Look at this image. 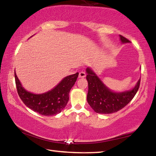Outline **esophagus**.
Instances as JSON below:
<instances>
[{"label": "esophagus", "instance_id": "esophagus-1", "mask_svg": "<svg viewBox=\"0 0 156 156\" xmlns=\"http://www.w3.org/2000/svg\"><path fill=\"white\" fill-rule=\"evenodd\" d=\"M86 76V73L84 72H80V73H79V76L78 77L80 78H84Z\"/></svg>", "mask_w": 156, "mask_h": 156}]
</instances>
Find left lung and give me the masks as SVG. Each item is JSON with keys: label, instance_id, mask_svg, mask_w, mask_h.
Here are the masks:
<instances>
[{"label": "left lung", "instance_id": "1", "mask_svg": "<svg viewBox=\"0 0 156 156\" xmlns=\"http://www.w3.org/2000/svg\"><path fill=\"white\" fill-rule=\"evenodd\" d=\"M120 38L122 43L130 42L121 35ZM86 72L89 87L87 100L94 112L98 113L108 114L122 109L133 98L140 84L139 79L131 90L117 93L108 89L91 68H87Z\"/></svg>", "mask_w": 156, "mask_h": 156}]
</instances>
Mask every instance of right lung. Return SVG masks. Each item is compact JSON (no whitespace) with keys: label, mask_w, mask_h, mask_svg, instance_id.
I'll return each mask as SVG.
<instances>
[{"label":"right lung","mask_w":156,"mask_h":156,"mask_svg":"<svg viewBox=\"0 0 156 156\" xmlns=\"http://www.w3.org/2000/svg\"><path fill=\"white\" fill-rule=\"evenodd\" d=\"M18 94L26 106L43 115H54L61 112L69 101V94L77 80L78 73L68 76L51 91L41 94L29 92L23 88L14 72Z\"/></svg>","instance_id":"right-lung-1"}]
</instances>
